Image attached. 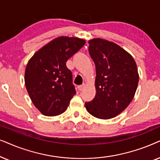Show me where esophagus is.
Masks as SVG:
<instances>
[{"mask_svg":"<svg viewBox=\"0 0 160 160\" xmlns=\"http://www.w3.org/2000/svg\"><path fill=\"white\" fill-rule=\"evenodd\" d=\"M84 85H80V86H79L78 87V90L79 91H82V89L84 88Z\"/></svg>","mask_w":160,"mask_h":160,"instance_id":"34e87169","label":"esophagus"}]
</instances>
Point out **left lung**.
Instances as JSON below:
<instances>
[{
  "instance_id": "8db88e82",
  "label": "left lung",
  "mask_w": 160,
  "mask_h": 160,
  "mask_svg": "<svg viewBox=\"0 0 160 160\" xmlns=\"http://www.w3.org/2000/svg\"><path fill=\"white\" fill-rule=\"evenodd\" d=\"M96 66L95 97L85 105L96 118L109 119L123 111L132 100L139 81L132 56L113 42L102 39L88 42Z\"/></svg>"
}]
</instances>
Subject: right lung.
Returning <instances> with one entry per match:
<instances>
[{
    "mask_svg": "<svg viewBox=\"0 0 160 160\" xmlns=\"http://www.w3.org/2000/svg\"><path fill=\"white\" fill-rule=\"evenodd\" d=\"M79 38L58 37L37 51L28 63L25 82L35 107L48 116L66 111L75 87L66 63L84 46Z\"/></svg>",
    "mask_w": 160,
    "mask_h": 160,
    "instance_id": "right-lung-1",
    "label": "right lung"
}]
</instances>
